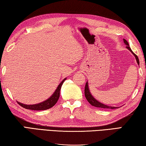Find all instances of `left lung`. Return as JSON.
Wrapping results in <instances>:
<instances>
[{
	"label": "left lung",
	"mask_w": 146,
	"mask_h": 146,
	"mask_svg": "<svg viewBox=\"0 0 146 146\" xmlns=\"http://www.w3.org/2000/svg\"><path fill=\"white\" fill-rule=\"evenodd\" d=\"M124 40V43H125V45H126V48L128 49L129 50H130V52H131L135 56V59H136V61L138 63V65H139V58H138V56L135 54L131 50V48L129 47V45L128 44V42H127V41L123 39ZM85 98L86 99H87V101H88V103H90L91 105H92L95 107H97V108H105V109H116V108H119V107H115V106H108L106 105V104H104L103 103H101V102H99V101L97 100L95 98H94V97L92 95V94L90 91V89H89V86H88V81H86V85H85Z\"/></svg>",
	"instance_id": "8db88e82"
}]
</instances>
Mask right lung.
<instances>
[{
	"label": "right lung",
	"instance_id": "right-lung-1",
	"mask_svg": "<svg viewBox=\"0 0 146 146\" xmlns=\"http://www.w3.org/2000/svg\"><path fill=\"white\" fill-rule=\"evenodd\" d=\"M66 78H65L64 80L61 81V82L59 84L58 87L54 91V92L52 94V95L49 98L47 99V100H45L43 102H41L40 103L35 104H25L18 102L19 105L21 106L23 108L28 110H45L49 109L52 108L57 103L58 101V99L60 98V90L62 86L64 81L66 80Z\"/></svg>",
	"mask_w": 146,
	"mask_h": 146
}]
</instances>
